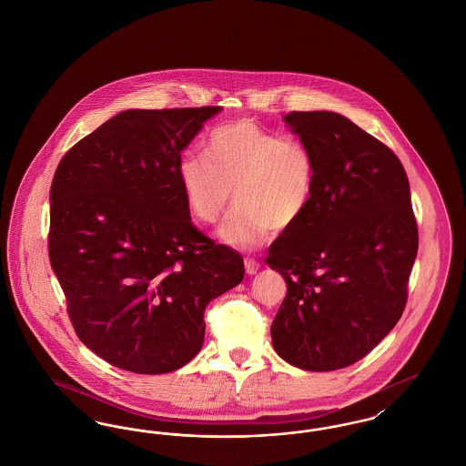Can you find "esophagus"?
<instances>
[{
    "label": "esophagus",
    "instance_id": "obj_1",
    "mask_svg": "<svg viewBox=\"0 0 466 466\" xmlns=\"http://www.w3.org/2000/svg\"><path fill=\"white\" fill-rule=\"evenodd\" d=\"M244 267H246V272H248V274H257V270L260 268V264H258L255 258L246 257V258H244Z\"/></svg>",
    "mask_w": 466,
    "mask_h": 466
}]
</instances>
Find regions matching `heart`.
Listing matches in <instances>:
<instances>
[{
    "instance_id": "1",
    "label": "heart",
    "mask_w": 466,
    "mask_h": 466,
    "mask_svg": "<svg viewBox=\"0 0 466 466\" xmlns=\"http://www.w3.org/2000/svg\"><path fill=\"white\" fill-rule=\"evenodd\" d=\"M177 173L188 209L208 225L220 220L234 190L238 204L220 238L238 248H257L268 239L272 227L285 230L300 222L316 188L309 145L251 120L213 129L204 157L185 154Z\"/></svg>"
}]
</instances>
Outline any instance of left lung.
Instances as JSON below:
<instances>
[{"mask_svg":"<svg viewBox=\"0 0 466 466\" xmlns=\"http://www.w3.org/2000/svg\"><path fill=\"white\" fill-rule=\"evenodd\" d=\"M316 158L314 199L270 244L287 281L270 337L289 365L329 372L370 353L397 325L418 255L405 169L384 143L333 111L285 116Z\"/></svg>","mask_w":466,"mask_h":466,"instance_id":"1","label":"left lung"}]
</instances>
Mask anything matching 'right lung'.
Masks as SVG:
<instances>
[{
  "label": "right lung",
  "mask_w": 466,
  "mask_h": 466,
  "mask_svg": "<svg viewBox=\"0 0 466 466\" xmlns=\"http://www.w3.org/2000/svg\"><path fill=\"white\" fill-rule=\"evenodd\" d=\"M218 111H122L56 169L50 266L78 339L118 369L187 365L204 342L206 306L243 281V257L190 220L177 173L181 150Z\"/></svg>",
  "instance_id": "add662e5"
}]
</instances>
